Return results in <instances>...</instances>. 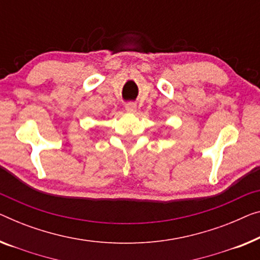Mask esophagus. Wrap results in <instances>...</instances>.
Returning a JSON list of instances; mask_svg holds the SVG:
<instances>
[{"label":"esophagus","mask_w":260,"mask_h":260,"mask_svg":"<svg viewBox=\"0 0 260 260\" xmlns=\"http://www.w3.org/2000/svg\"><path fill=\"white\" fill-rule=\"evenodd\" d=\"M125 110L128 112V113H135V112H137V104L127 103L125 105Z\"/></svg>","instance_id":"1"}]
</instances>
